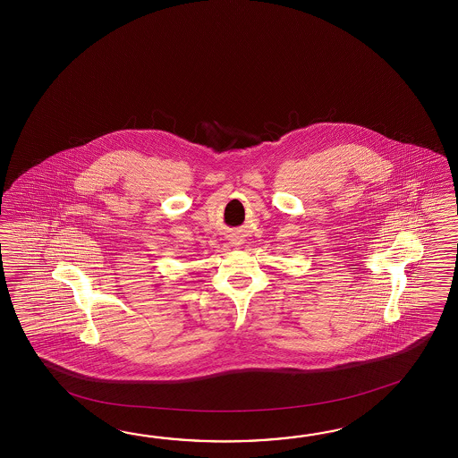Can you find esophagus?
Segmentation results:
<instances>
[{"instance_id":"1","label":"esophagus","mask_w":458,"mask_h":458,"mask_svg":"<svg viewBox=\"0 0 458 458\" xmlns=\"http://www.w3.org/2000/svg\"><path fill=\"white\" fill-rule=\"evenodd\" d=\"M235 245H237V243H235Z\"/></svg>"}]
</instances>
